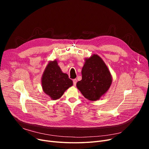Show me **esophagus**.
I'll return each mask as SVG.
<instances>
[{
  "label": "esophagus",
  "mask_w": 149,
  "mask_h": 149,
  "mask_svg": "<svg viewBox=\"0 0 149 149\" xmlns=\"http://www.w3.org/2000/svg\"><path fill=\"white\" fill-rule=\"evenodd\" d=\"M77 82V79H74V80H73V83H74V86H75V85H76Z\"/></svg>",
  "instance_id": "obj_1"
}]
</instances>
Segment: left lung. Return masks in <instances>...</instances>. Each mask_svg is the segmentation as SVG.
I'll return each mask as SVG.
<instances>
[{"label": "left lung", "mask_w": 149, "mask_h": 149, "mask_svg": "<svg viewBox=\"0 0 149 149\" xmlns=\"http://www.w3.org/2000/svg\"><path fill=\"white\" fill-rule=\"evenodd\" d=\"M81 70L82 79L77 83V88L90 101H97L110 88L112 77L104 61L97 54L84 59Z\"/></svg>", "instance_id": "1"}]
</instances>
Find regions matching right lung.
<instances>
[{
  "label": "right lung",
  "mask_w": 149,
  "mask_h": 149,
  "mask_svg": "<svg viewBox=\"0 0 149 149\" xmlns=\"http://www.w3.org/2000/svg\"><path fill=\"white\" fill-rule=\"evenodd\" d=\"M43 92L52 100L60 98L64 92L73 85L68 75L63 73L58 65L57 60L49 61L42 77Z\"/></svg>",
  "instance_id": "right-lung-1"
}]
</instances>
